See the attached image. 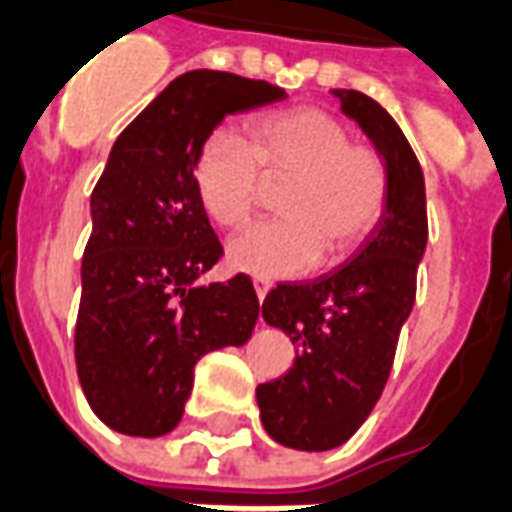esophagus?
Masks as SVG:
<instances>
[{"instance_id": "1", "label": "esophagus", "mask_w": 512, "mask_h": 512, "mask_svg": "<svg viewBox=\"0 0 512 512\" xmlns=\"http://www.w3.org/2000/svg\"><path fill=\"white\" fill-rule=\"evenodd\" d=\"M268 290H271V282H268V279H260V276H257V279H255L257 301H263V298H266V295H268Z\"/></svg>"}]
</instances>
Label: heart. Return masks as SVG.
<instances>
[{"label": "heart", "instance_id": "b5f03b06", "mask_svg": "<svg viewBox=\"0 0 512 512\" xmlns=\"http://www.w3.org/2000/svg\"><path fill=\"white\" fill-rule=\"evenodd\" d=\"M200 208L227 230L244 227L266 184H287L276 222L246 230L227 246L241 274L287 279L320 260L339 266L355 255L388 206V168L380 151L352 143L350 127L323 108H290L249 124V143L214 130L192 160Z\"/></svg>", "mask_w": 512, "mask_h": 512}]
</instances>
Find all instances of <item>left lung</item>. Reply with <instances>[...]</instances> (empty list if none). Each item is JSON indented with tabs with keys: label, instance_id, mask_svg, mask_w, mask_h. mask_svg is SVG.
<instances>
[{
	"label": "left lung",
	"instance_id": "obj_1",
	"mask_svg": "<svg viewBox=\"0 0 512 512\" xmlns=\"http://www.w3.org/2000/svg\"><path fill=\"white\" fill-rule=\"evenodd\" d=\"M331 94L380 151L391 189L355 255L312 282H282L263 301V320L290 336L295 361L282 380L257 385L260 420L274 442L309 453L344 445L382 396L429 241L423 170L399 124L366 94Z\"/></svg>",
	"mask_w": 512,
	"mask_h": 512
}]
</instances>
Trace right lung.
<instances>
[{
    "label": "right lung",
    "instance_id": "right-lung-1",
    "mask_svg": "<svg viewBox=\"0 0 512 512\" xmlns=\"http://www.w3.org/2000/svg\"><path fill=\"white\" fill-rule=\"evenodd\" d=\"M285 97L268 81L192 70L113 143L92 192L75 323L83 396L113 431L162 437L176 429L195 363L241 347L255 331L260 301L249 276L198 282L222 244L195 195L192 160L225 116Z\"/></svg>",
    "mask_w": 512,
    "mask_h": 512
}]
</instances>
